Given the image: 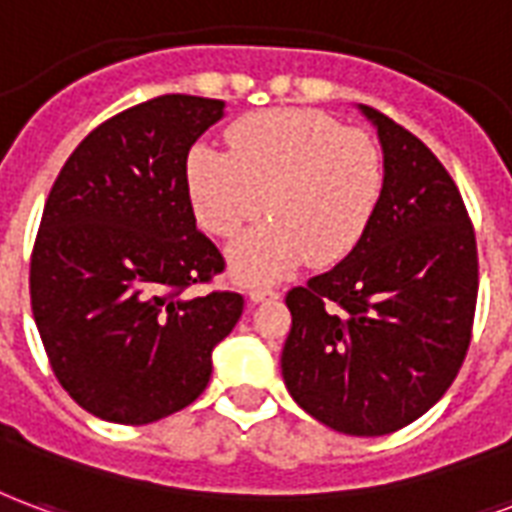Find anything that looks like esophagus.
I'll return each instance as SVG.
<instances>
[{
  "label": "esophagus",
  "mask_w": 512,
  "mask_h": 512,
  "mask_svg": "<svg viewBox=\"0 0 512 512\" xmlns=\"http://www.w3.org/2000/svg\"><path fill=\"white\" fill-rule=\"evenodd\" d=\"M271 298H279V293H276V290H266V287L249 290V301H252V304H263V301H271Z\"/></svg>",
  "instance_id": "obj_1"
}]
</instances>
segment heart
<instances>
[{"label": "heart", "instance_id": "heart-1", "mask_svg": "<svg viewBox=\"0 0 512 512\" xmlns=\"http://www.w3.org/2000/svg\"><path fill=\"white\" fill-rule=\"evenodd\" d=\"M382 179L366 132L306 108L246 116L230 130V151L198 143L184 162L189 206L214 236L238 233L266 198L271 219L227 249L241 285L276 282L306 257L317 268L344 260L372 225Z\"/></svg>", "mask_w": 512, "mask_h": 512}]
</instances>
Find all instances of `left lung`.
Segmentation results:
<instances>
[{
    "instance_id": "1",
    "label": "left lung",
    "mask_w": 512,
    "mask_h": 512,
    "mask_svg": "<svg viewBox=\"0 0 512 512\" xmlns=\"http://www.w3.org/2000/svg\"><path fill=\"white\" fill-rule=\"evenodd\" d=\"M380 206L361 244L287 293L282 377L328 429L382 437L437 404L467 355L478 246L456 184L429 146L369 105Z\"/></svg>"
}]
</instances>
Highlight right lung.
Returning a JSON list of instances; mask_svg holds the SVG:
<instances>
[{
  "mask_svg": "<svg viewBox=\"0 0 512 512\" xmlns=\"http://www.w3.org/2000/svg\"><path fill=\"white\" fill-rule=\"evenodd\" d=\"M225 102L165 94L78 143L45 200L32 314L56 380L83 410L143 426L206 391L211 352L244 312L238 293L184 298L225 268L184 187L192 143Z\"/></svg>",
  "mask_w": 512,
  "mask_h": 512,
  "instance_id": "add662e5",
  "label": "right lung"
}]
</instances>
